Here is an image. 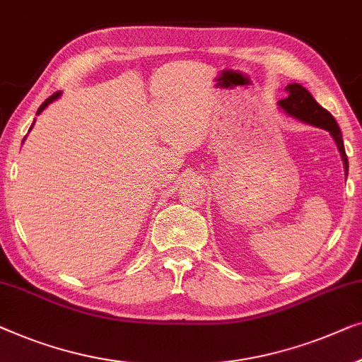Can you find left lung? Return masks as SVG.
Returning <instances> with one entry per match:
<instances>
[{
  "instance_id": "1",
  "label": "left lung",
  "mask_w": 362,
  "mask_h": 362,
  "mask_svg": "<svg viewBox=\"0 0 362 362\" xmlns=\"http://www.w3.org/2000/svg\"><path fill=\"white\" fill-rule=\"evenodd\" d=\"M285 91H287V98L279 101L281 108L288 113L293 118H297L303 123L313 124L317 128L327 129L329 134L333 136V139L338 144V149L341 152V157H343L344 169L348 172V156H346L344 144H343V136H341V129L338 123H336L332 113H328L323 106H320L312 93L305 88V86L298 83H292L285 86Z\"/></svg>"
}]
</instances>
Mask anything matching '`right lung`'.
Listing matches in <instances>:
<instances>
[{
    "mask_svg": "<svg viewBox=\"0 0 362 362\" xmlns=\"http://www.w3.org/2000/svg\"><path fill=\"white\" fill-rule=\"evenodd\" d=\"M59 96H60V91H55V93H54V95H50V96H49V98H47V100H45V101H44V103L39 106V110H37V115H39V113H40V111H42V110L45 108V106H47L49 103H52V101H54V100H57V98H59Z\"/></svg>",
    "mask_w": 362,
    "mask_h": 362,
    "instance_id": "obj_1",
    "label": "right lung"
}]
</instances>
